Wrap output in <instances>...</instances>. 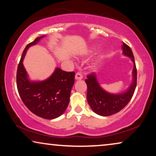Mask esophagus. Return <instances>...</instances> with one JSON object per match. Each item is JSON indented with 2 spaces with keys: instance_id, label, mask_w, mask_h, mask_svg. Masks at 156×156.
<instances>
[{
  "instance_id": "34e87169",
  "label": "esophagus",
  "mask_w": 156,
  "mask_h": 156,
  "mask_svg": "<svg viewBox=\"0 0 156 156\" xmlns=\"http://www.w3.org/2000/svg\"><path fill=\"white\" fill-rule=\"evenodd\" d=\"M83 79V76L82 74L80 73H77L75 74V80H81Z\"/></svg>"
}]
</instances>
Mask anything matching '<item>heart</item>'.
Segmentation results:
<instances>
[{
    "mask_svg": "<svg viewBox=\"0 0 156 156\" xmlns=\"http://www.w3.org/2000/svg\"><path fill=\"white\" fill-rule=\"evenodd\" d=\"M94 49H95V48H91V49H89V50H87V51L85 52V53H86V54H90V53H93L94 51ZM103 55H101L99 56V58H98V59H97L96 60H95V61L94 62V63H93V66H94V67H96L97 65H98V63L101 62V60L103 59Z\"/></svg>",
    "mask_w": 156,
    "mask_h": 156,
    "instance_id": "1",
    "label": "heart"
}]
</instances>
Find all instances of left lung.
I'll return each instance as SVG.
<instances>
[{
    "label": "left lung",
    "mask_w": 156,
    "mask_h": 156,
    "mask_svg": "<svg viewBox=\"0 0 156 156\" xmlns=\"http://www.w3.org/2000/svg\"><path fill=\"white\" fill-rule=\"evenodd\" d=\"M123 55L129 58L133 62L132 80L125 91L119 93H110L101 87L97 80L96 74L87 76L85 82L87 85V101L92 110L101 116H109L123 109L129 102L136 87V68L134 55L131 48L123 43L122 46Z\"/></svg>",
    "instance_id": "left-lung-1"
}]
</instances>
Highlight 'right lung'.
I'll return each instance as SVG.
<instances>
[{
	"instance_id": "obj_1",
	"label": "right lung",
	"mask_w": 156,
	"mask_h": 156,
	"mask_svg": "<svg viewBox=\"0 0 156 156\" xmlns=\"http://www.w3.org/2000/svg\"><path fill=\"white\" fill-rule=\"evenodd\" d=\"M45 37L37 38L24 48L17 67V87L22 101L31 112L42 118L53 119L62 115L69 105L75 74L55 67L46 80H31L29 78L23 65L24 58L28 49Z\"/></svg>"
}]
</instances>
